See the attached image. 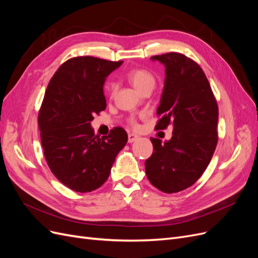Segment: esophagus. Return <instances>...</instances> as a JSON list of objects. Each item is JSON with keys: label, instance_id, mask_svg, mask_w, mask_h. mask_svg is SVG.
<instances>
[{"label": "esophagus", "instance_id": "obj_1", "mask_svg": "<svg viewBox=\"0 0 258 258\" xmlns=\"http://www.w3.org/2000/svg\"><path fill=\"white\" fill-rule=\"evenodd\" d=\"M138 139H139V136H137L135 134H129L128 135V142L129 143H134L135 141H137Z\"/></svg>", "mask_w": 258, "mask_h": 258}]
</instances>
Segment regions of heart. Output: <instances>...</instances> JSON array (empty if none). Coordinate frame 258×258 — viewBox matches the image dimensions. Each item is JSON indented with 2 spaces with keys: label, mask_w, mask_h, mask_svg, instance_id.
<instances>
[{
  "label": "heart",
  "mask_w": 258,
  "mask_h": 258,
  "mask_svg": "<svg viewBox=\"0 0 258 258\" xmlns=\"http://www.w3.org/2000/svg\"><path fill=\"white\" fill-rule=\"evenodd\" d=\"M129 82L132 84V86L138 90V91H143L147 87H154L155 85V77L154 75L147 71L145 69H134L128 73L127 75ZM103 88L106 92L113 93L116 90V84L113 81H106L103 85ZM129 123L131 127H137V120L132 117L129 119Z\"/></svg>",
  "instance_id": "1"
}]
</instances>
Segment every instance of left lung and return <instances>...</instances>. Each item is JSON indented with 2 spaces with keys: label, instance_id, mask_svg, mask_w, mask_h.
<instances>
[{
  "label": "left lung",
  "instance_id": "obj_1",
  "mask_svg": "<svg viewBox=\"0 0 258 258\" xmlns=\"http://www.w3.org/2000/svg\"><path fill=\"white\" fill-rule=\"evenodd\" d=\"M166 67V80L156 130L173 124L172 138L161 144L151 138L154 151L145 161L148 181L173 194L188 188L204 174L217 144L218 106L200 66L179 52L152 57Z\"/></svg>",
  "mask_w": 258,
  "mask_h": 258
}]
</instances>
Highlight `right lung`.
<instances>
[{
	"mask_svg": "<svg viewBox=\"0 0 258 258\" xmlns=\"http://www.w3.org/2000/svg\"><path fill=\"white\" fill-rule=\"evenodd\" d=\"M121 63L91 56L71 58L59 67L45 91L37 117L45 159L53 175L74 191L102 186L128 141L120 127L102 138L90 127L93 115L106 108L105 77Z\"/></svg>",
	"mask_w": 258,
	"mask_h": 258,
	"instance_id": "obj_1",
	"label": "right lung"
}]
</instances>
